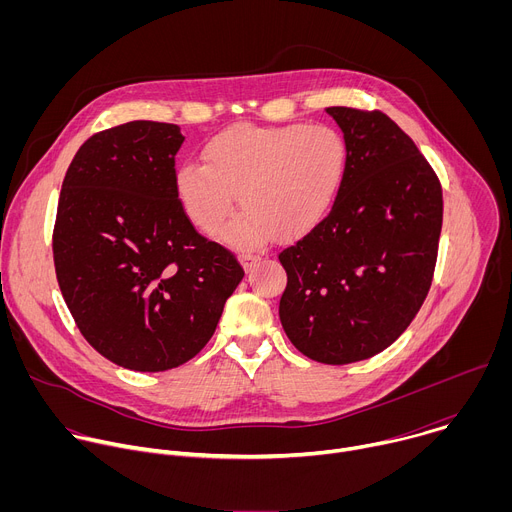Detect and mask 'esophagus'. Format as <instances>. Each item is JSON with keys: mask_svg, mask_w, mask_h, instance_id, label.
Masks as SVG:
<instances>
[{"mask_svg": "<svg viewBox=\"0 0 512 512\" xmlns=\"http://www.w3.org/2000/svg\"><path fill=\"white\" fill-rule=\"evenodd\" d=\"M239 261H241L243 267L249 271V269L259 261V255H255V253H251V251H243V253L239 255Z\"/></svg>", "mask_w": 512, "mask_h": 512, "instance_id": "esophagus-1", "label": "esophagus"}]
</instances>
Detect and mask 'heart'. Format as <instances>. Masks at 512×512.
<instances>
[{
  "instance_id": "b5f03b06",
  "label": "heart",
  "mask_w": 512,
  "mask_h": 512,
  "mask_svg": "<svg viewBox=\"0 0 512 512\" xmlns=\"http://www.w3.org/2000/svg\"><path fill=\"white\" fill-rule=\"evenodd\" d=\"M204 161L186 160L174 172L184 212L200 231L212 233L239 194L247 210L225 239L253 245L316 229L342 190L348 152L342 135L326 125L239 123L206 141Z\"/></svg>"
}]
</instances>
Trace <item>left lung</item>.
I'll return each instance as SVG.
<instances>
[{
	"label": "left lung",
	"mask_w": 512,
	"mask_h": 512,
	"mask_svg": "<svg viewBox=\"0 0 512 512\" xmlns=\"http://www.w3.org/2000/svg\"><path fill=\"white\" fill-rule=\"evenodd\" d=\"M348 168L324 221L279 253L281 326L324 364L371 358L411 324L431 287L442 233V184L413 139L383 111L328 107Z\"/></svg>",
	"instance_id": "obj_1"
}]
</instances>
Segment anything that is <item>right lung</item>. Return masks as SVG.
Returning <instances> with one entry per match:
<instances>
[{
  "label": "right lung",
  "instance_id": "1",
  "mask_svg": "<svg viewBox=\"0 0 512 512\" xmlns=\"http://www.w3.org/2000/svg\"><path fill=\"white\" fill-rule=\"evenodd\" d=\"M182 141L178 125L158 121L99 131L72 158L58 198L62 298L87 342L129 371H170L196 356L245 275L176 196Z\"/></svg>",
  "mask_w": 512,
  "mask_h": 512
}]
</instances>
